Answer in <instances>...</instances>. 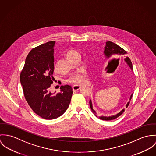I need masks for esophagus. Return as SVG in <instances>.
<instances>
[{"instance_id": "34e87169", "label": "esophagus", "mask_w": 156, "mask_h": 156, "mask_svg": "<svg viewBox=\"0 0 156 156\" xmlns=\"http://www.w3.org/2000/svg\"><path fill=\"white\" fill-rule=\"evenodd\" d=\"M81 88V86H77V85H75V86H73L72 87V90L73 91H78V90H80Z\"/></svg>"}]
</instances>
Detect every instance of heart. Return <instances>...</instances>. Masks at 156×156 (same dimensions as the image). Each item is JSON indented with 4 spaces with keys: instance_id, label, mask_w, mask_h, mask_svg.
I'll return each mask as SVG.
<instances>
[{
    "instance_id": "obj_1",
    "label": "heart",
    "mask_w": 156,
    "mask_h": 156,
    "mask_svg": "<svg viewBox=\"0 0 156 156\" xmlns=\"http://www.w3.org/2000/svg\"><path fill=\"white\" fill-rule=\"evenodd\" d=\"M78 54H79V53L76 51L70 50L66 53V56L69 59L72 60L73 58H74L76 55H77ZM53 69L54 71L57 70V66L55 64H54V65H53ZM86 73L85 72H76V73L72 74L70 76L69 78L68 79V82L69 83L78 85V84H81L83 83H84L86 80Z\"/></svg>"
}]
</instances>
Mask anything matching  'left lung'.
<instances>
[{
  "instance_id": "1",
  "label": "left lung",
  "mask_w": 156,
  "mask_h": 156,
  "mask_svg": "<svg viewBox=\"0 0 156 156\" xmlns=\"http://www.w3.org/2000/svg\"><path fill=\"white\" fill-rule=\"evenodd\" d=\"M104 54H105L106 58H110V57H113V56H114V57H121L122 55H126L127 54V52L123 48H122L121 47L119 46L118 45H117L116 44H115L112 42H111V41H108V42H106V46L105 47ZM124 60L126 62V63L129 66V67L131 68V69H132V63L130 61V59L128 57H126V58H124ZM132 96H133V94H132L131 96H130V101L131 100V99L132 98ZM129 104H130V102H129L126 105V108L128 107ZM90 106L91 111L98 117V115H97L95 111H94L93 109V106H92V103H91V101H90ZM124 111V109H122L121 111H120L119 113H118L117 114H116L115 115H112V116H110V117L102 116V117H99V118L102 120H106V121L112 120L115 119L117 117H119V116H120Z\"/></svg>"
}]
</instances>
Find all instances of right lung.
Instances as JSON below:
<instances>
[{
    "label": "right lung",
    "mask_w": 156,
    "mask_h": 156,
    "mask_svg": "<svg viewBox=\"0 0 156 156\" xmlns=\"http://www.w3.org/2000/svg\"><path fill=\"white\" fill-rule=\"evenodd\" d=\"M50 41L33 48L26 57L20 73V82L24 96L34 112L46 120L61 116L69 107L72 88L60 87V92L54 94L50 88L54 78L53 74L54 46Z\"/></svg>",
    "instance_id": "obj_1"
}]
</instances>
